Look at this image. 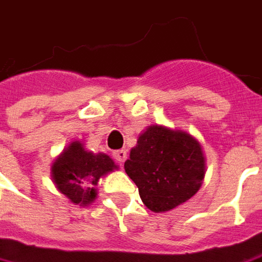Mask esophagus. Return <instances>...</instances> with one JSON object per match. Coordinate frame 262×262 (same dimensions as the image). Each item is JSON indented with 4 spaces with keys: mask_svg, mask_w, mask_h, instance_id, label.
Listing matches in <instances>:
<instances>
[{
    "mask_svg": "<svg viewBox=\"0 0 262 262\" xmlns=\"http://www.w3.org/2000/svg\"><path fill=\"white\" fill-rule=\"evenodd\" d=\"M113 157H115V160L119 163V164H123L126 160V157H127V153H126V150H116V151H113Z\"/></svg>",
    "mask_w": 262,
    "mask_h": 262,
    "instance_id": "esophagus-1",
    "label": "esophagus"
}]
</instances>
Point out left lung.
Listing matches in <instances>:
<instances>
[{
	"instance_id": "1",
	"label": "left lung",
	"mask_w": 262,
	"mask_h": 262,
	"mask_svg": "<svg viewBox=\"0 0 262 262\" xmlns=\"http://www.w3.org/2000/svg\"><path fill=\"white\" fill-rule=\"evenodd\" d=\"M144 206L155 213L170 211L199 191L206 173L201 144L183 130L149 126L125 162Z\"/></svg>"
}]
</instances>
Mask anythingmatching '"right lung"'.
<instances>
[{
    "instance_id": "obj_1",
    "label": "right lung",
    "mask_w": 262,
    "mask_h": 262,
    "mask_svg": "<svg viewBox=\"0 0 262 262\" xmlns=\"http://www.w3.org/2000/svg\"><path fill=\"white\" fill-rule=\"evenodd\" d=\"M118 169L105 153L95 155L75 140L62 151L51 167L56 188L74 204L89 206L96 199V184L102 176Z\"/></svg>"
}]
</instances>
